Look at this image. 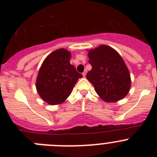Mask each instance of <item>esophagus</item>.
Here are the masks:
<instances>
[{"instance_id": "esophagus-1", "label": "esophagus", "mask_w": 157, "mask_h": 157, "mask_svg": "<svg viewBox=\"0 0 157 157\" xmlns=\"http://www.w3.org/2000/svg\"><path fill=\"white\" fill-rule=\"evenodd\" d=\"M86 71H84L82 73V76H83V77H86Z\"/></svg>"}]
</instances>
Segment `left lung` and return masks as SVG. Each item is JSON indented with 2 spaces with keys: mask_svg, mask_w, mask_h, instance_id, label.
<instances>
[{
  "mask_svg": "<svg viewBox=\"0 0 157 157\" xmlns=\"http://www.w3.org/2000/svg\"><path fill=\"white\" fill-rule=\"evenodd\" d=\"M89 63L92 69L86 78L105 102L112 103L124 98L130 91L131 79L125 62L119 52L109 45L89 49Z\"/></svg>",
  "mask_w": 157,
  "mask_h": 157,
  "instance_id": "8db88e82",
  "label": "left lung"
}]
</instances>
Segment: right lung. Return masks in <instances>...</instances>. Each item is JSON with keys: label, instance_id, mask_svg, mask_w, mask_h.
I'll return each instance as SVG.
<instances>
[{"label": "right lung", "instance_id": "right-lung-1", "mask_svg": "<svg viewBox=\"0 0 157 157\" xmlns=\"http://www.w3.org/2000/svg\"><path fill=\"white\" fill-rule=\"evenodd\" d=\"M71 52L59 48L51 52L43 61L36 79V89L41 99L48 105L63 103L74 86L82 77L70 63Z\"/></svg>", "mask_w": 157, "mask_h": 157}]
</instances>
